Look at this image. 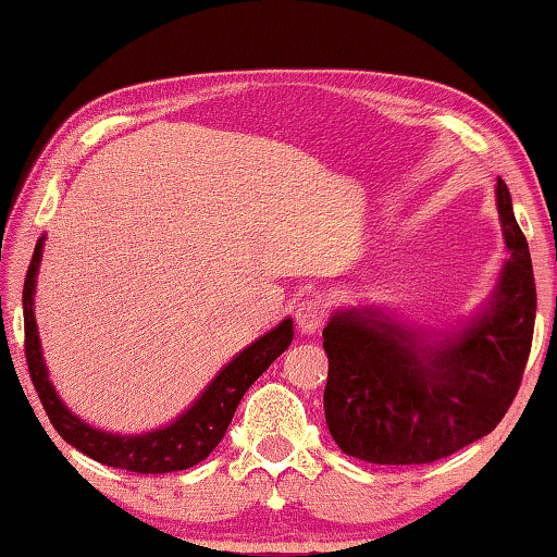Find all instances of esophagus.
<instances>
[{
    "label": "esophagus",
    "mask_w": 557,
    "mask_h": 557,
    "mask_svg": "<svg viewBox=\"0 0 557 557\" xmlns=\"http://www.w3.org/2000/svg\"><path fill=\"white\" fill-rule=\"evenodd\" d=\"M297 326L301 334H317L324 324V307L317 299H305L297 307Z\"/></svg>",
    "instance_id": "esophagus-1"
}]
</instances>
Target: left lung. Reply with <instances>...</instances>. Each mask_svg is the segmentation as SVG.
Listing matches in <instances>:
<instances>
[{
    "label": "left lung",
    "instance_id": "8db88e82",
    "mask_svg": "<svg viewBox=\"0 0 557 557\" xmlns=\"http://www.w3.org/2000/svg\"><path fill=\"white\" fill-rule=\"evenodd\" d=\"M496 206L511 258L482 312L459 332L437 336L373 307L329 319L324 414L344 455L430 465L488 435L511 408L531 354L535 280L504 178Z\"/></svg>",
    "mask_w": 557,
    "mask_h": 557
}]
</instances>
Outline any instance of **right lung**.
<instances>
[{"label":"right lung","instance_id":"right-lung-1","mask_svg":"<svg viewBox=\"0 0 557 557\" xmlns=\"http://www.w3.org/2000/svg\"><path fill=\"white\" fill-rule=\"evenodd\" d=\"M44 240L46 235L36 243L24 280V348L34 388L39 393L55 432L69 445L100 461V465L137 471V474H166V471H182L199 465L223 440L245 391L270 369V363L280 354L287 351L292 336H295L292 319H282L272 332L243 348L238 356H233V361L223 366L221 373L196 398L191 408L178 414L174 422H169L166 428L145 432V435H115V432L90 428L88 422L75 418L65 408L49 381V371L44 363L39 329H36L34 317V289L44 256Z\"/></svg>","mask_w":557,"mask_h":557}]
</instances>
